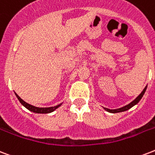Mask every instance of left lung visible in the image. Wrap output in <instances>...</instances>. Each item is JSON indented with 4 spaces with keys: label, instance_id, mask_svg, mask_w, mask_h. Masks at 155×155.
<instances>
[{
    "label": "left lung",
    "instance_id": "left-lung-1",
    "mask_svg": "<svg viewBox=\"0 0 155 155\" xmlns=\"http://www.w3.org/2000/svg\"><path fill=\"white\" fill-rule=\"evenodd\" d=\"M146 88H147V87H146V88H144L143 91L140 93V95H139V96H138L137 97V98L134 100V101H133L132 102H131V103H129L128 105H127V106H124V107H122V108H120V109H116V110H110V109H107V108H104V109L106 110V111L110 112V113H118V112L125 111V110H127L130 109L131 107H133L134 105H136V104L139 102V101H140V99H141V97H143L144 93H145V92H146Z\"/></svg>",
    "mask_w": 155,
    "mask_h": 155
}]
</instances>
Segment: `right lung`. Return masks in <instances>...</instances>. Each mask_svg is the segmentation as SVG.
I'll use <instances>...</instances> for the list:
<instances>
[{"label": "right lung", "instance_id": "obj_1", "mask_svg": "<svg viewBox=\"0 0 155 155\" xmlns=\"http://www.w3.org/2000/svg\"><path fill=\"white\" fill-rule=\"evenodd\" d=\"M15 95L18 97V99L19 100V101L21 102V104H22L23 106H25L27 109H28L29 110L32 112H35V113H41V114H47V113H50V112L54 111V110H56L58 107L60 106V105H58V106H53V107H46V108H40V107H35L34 106H31L30 104L27 103L26 101H24L22 99H21L18 95L17 93H15Z\"/></svg>", "mask_w": 155, "mask_h": 155}]
</instances>
